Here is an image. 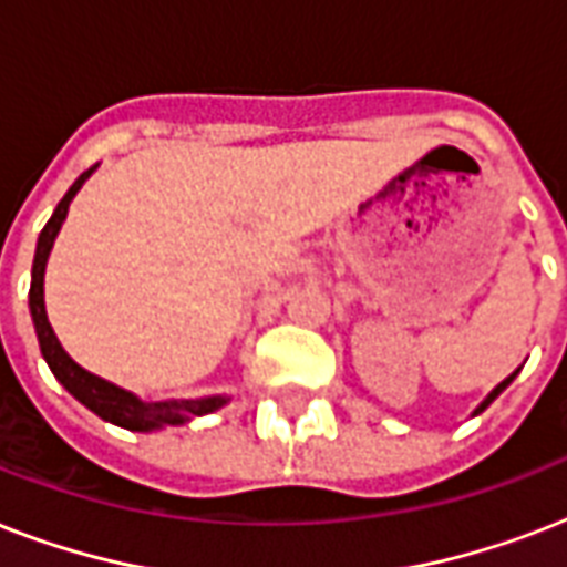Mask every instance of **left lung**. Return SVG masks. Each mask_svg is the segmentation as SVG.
Wrapping results in <instances>:
<instances>
[{
  "instance_id": "8db88e82",
  "label": "left lung",
  "mask_w": 567,
  "mask_h": 567,
  "mask_svg": "<svg viewBox=\"0 0 567 567\" xmlns=\"http://www.w3.org/2000/svg\"><path fill=\"white\" fill-rule=\"evenodd\" d=\"M515 373H518V371H515ZM515 373H512V377H506V379H503V382H501V385H497V388H494V391H492V394H488V396H485V400H483V405H480V409H476V414H480V412H483V409H485V405H488V403H492V400H494V396H497V394H501V391H503V388H506V385H509V382H512V379H515Z\"/></svg>"
}]
</instances>
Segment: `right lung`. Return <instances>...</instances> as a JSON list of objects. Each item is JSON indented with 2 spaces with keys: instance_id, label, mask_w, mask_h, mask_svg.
<instances>
[{
  "instance_id": "add662e5",
  "label": "right lung",
  "mask_w": 567,
  "mask_h": 567,
  "mask_svg": "<svg viewBox=\"0 0 567 567\" xmlns=\"http://www.w3.org/2000/svg\"><path fill=\"white\" fill-rule=\"evenodd\" d=\"M91 176V171L82 173L79 179L73 182V188L66 190L64 199L58 203L55 214L49 217V223L43 226L38 238V252H34V267H31V288H29V306H31V320H34V332H38L40 353L47 359L49 371L55 373V379L70 391V394L79 400L82 405H87L93 414H100L102 421H111L123 426V430H158L164 423H185L188 417H199V414H208L214 409H220L226 400L223 396H205V400H185V403H144L137 400L135 394H128L123 388L111 385L105 379L93 377L84 368L70 359L64 353V347L58 344L55 332L49 327L47 320V306H43V270H47L49 249H52V240H55L58 229L66 217V208H70V199L75 196V190L82 188L84 179Z\"/></svg>"
}]
</instances>
